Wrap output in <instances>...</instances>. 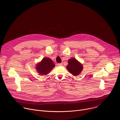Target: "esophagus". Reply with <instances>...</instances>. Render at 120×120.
<instances>
[{"mask_svg":"<svg viewBox=\"0 0 120 120\" xmlns=\"http://www.w3.org/2000/svg\"><path fill=\"white\" fill-rule=\"evenodd\" d=\"M58 66H62V65H63V64H62V63H59V64H57Z\"/></svg>","mask_w":120,"mask_h":120,"instance_id":"obj_1","label":"esophagus"}]
</instances>
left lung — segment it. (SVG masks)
Segmentation results:
<instances>
[{
	"label": "left lung",
	"mask_w": 120,
	"mask_h": 120,
	"mask_svg": "<svg viewBox=\"0 0 120 120\" xmlns=\"http://www.w3.org/2000/svg\"><path fill=\"white\" fill-rule=\"evenodd\" d=\"M68 64L66 66L67 69L74 76L79 75L82 70V64L74 58L68 60Z\"/></svg>",
	"instance_id": "obj_1"
}]
</instances>
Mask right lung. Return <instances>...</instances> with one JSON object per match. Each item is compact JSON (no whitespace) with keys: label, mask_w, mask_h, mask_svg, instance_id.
Returning <instances> with one entry per match:
<instances>
[{"label":"right lung","mask_w":120,"mask_h":120,"mask_svg":"<svg viewBox=\"0 0 120 120\" xmlns=\"http://www.w3.org/2000/svg\"><path fill=\"white\" fill-rule=\"evenodd\" d=\"M55 64L51 59L45 57L39 63L37 64L36 69L40 75H46L51 71Z\"/></svg>","instance_id":"add662e5"}]
</instances>
